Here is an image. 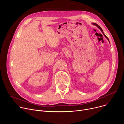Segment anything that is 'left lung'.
I'll return each mask as SVG.
<instances>
[{"mask_svg": "<svg viewBox=\"0 0 124 124\" xmlns=\"http://www.w3.org/2000/svg\"><path fill=\"white\" fill-rule=\"evenodd\" d=\"M92 24H93V25H96V26H97L98 28H99L100 29V30L101 31V32L102 33V34H103V35H104V36H105V37L106 38H107V39L108 40V41L109 42L108 38L107 37V36H106V35H105L104 34V33H103V31H102V28H101V27H100L99 25H98L97 24H96V23H93ZM109 43H110V42H109Z\"/></svg>", "mask_w": 124, "mask_h": 124, "instance_id": "1", "label": "left lung"}]
</instances>
